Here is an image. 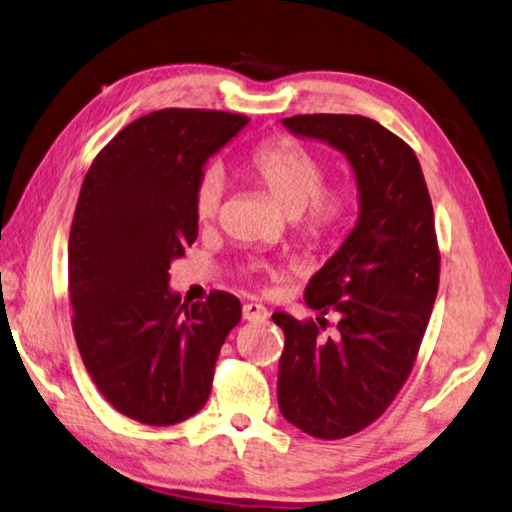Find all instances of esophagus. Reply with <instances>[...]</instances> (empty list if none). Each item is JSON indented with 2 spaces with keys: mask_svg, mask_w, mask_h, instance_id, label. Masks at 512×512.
Listing matches in <instances>:
<instances>
[{
  "mask_svg": "<svg viewBox=\"0 0 512 512\" xmlns=\"http://www.w3.org/2000/svg\"><path fill=\"white\" fill-rule=\"evenodd\" d=\"M266 316H269V312H266L264 305H259V303L243 305V319L246 321H266Z\"/></svg>",
  "mask_w": 512,
  "mask_h": 512,
  "instance_id": "esophagus-1",
  "label": "esophagus"
}]
</instances>
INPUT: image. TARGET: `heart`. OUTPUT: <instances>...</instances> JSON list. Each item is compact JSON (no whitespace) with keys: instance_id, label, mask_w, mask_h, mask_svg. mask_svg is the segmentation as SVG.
Listing matches in <instances>:
<instances>
[{"instance_id":"obj_1","label":"heart","mask_w":512,"mask_h":512,"mask_svg":"<svg viewBox=\"0 0 512 512\" xmlns=\"http://www.w3.org/2000/svg\"><path fill=\"white\" fill-rule=\"evenodd\" d=\"M243 170L271 193L282 212L294 216L296 234L310 246H326L348 225L353 198L346 186H323L326 168L312 152L289 139L255 145L243 159ZM225 175L218 166L202 170L193 189V212L200 223H212L221 212ZM250 271H257L255 266Z\"/></svg>"}]
</instances>
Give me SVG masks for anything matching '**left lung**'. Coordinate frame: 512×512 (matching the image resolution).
Returning <instances> with one entry per match:
<instances>
[{
    "label": "left lung",
    "mask_w": 512,
    "mask_h": 512,
    "mask_svg": "<svg viewBox=\"0 0 512 512\" xmlns=\"http://www.w3.org/2000/svg\"><path fill=\"white\" fill-rule=\"evenodd\" d=\"M282 123L344 152L360 189L358 225L305 287L319 319L273 314L285 332L280 412L307 435L342 440L383 415L415 367L440 285L433 205L417 154L376 120L300 113ZM328 311L340 321L323 336Z\"/></svg>",
    "instance_id": "left-lung-1"
}]
</instances>
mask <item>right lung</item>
Instances as JSON below:
<instances>
[{
  "mask_svg": "<svg viewBox=\"0 0 512 512\" xmlns=\"http://www.w3.org/2000/svg\"><path fill=\"white\" fill-rule=\"evenodd\" d=\"M248 123L212 109L152 111L113 136L81 184L68 241L72 332L120 415L173 426L202 410L239 298L186 305L170 262L198 237L193 189L207 157Z\"/></svg>",
  "mask_w": 512,
  "mask_h": 512,
  "instance_id": "right-lung-1",
  "label": "right lung"
}]
</instances>
